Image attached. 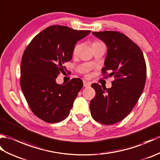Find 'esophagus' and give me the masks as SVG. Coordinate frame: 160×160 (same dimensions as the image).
Masks as SVG:
<instances>
[{"instance_id": "obj_1", "label": "esophagus", "mask_w": 160, "mask_h": 160, "mask_svg": "<svg viewBox=\"0 0 160 160\" xmlns=\"http://www.w3.org/2000/svg\"><path fill=\"white\" fill-rule=\"evenodd\" d=\"M90 85H91V82H87V81H84V82H83V86H84V87H89Z\"/></svg>"}]
</instances>
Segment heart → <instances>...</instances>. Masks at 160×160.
<instances>
[{
    "label": "heart",
    "mask_w": 160,
    "mask_h": 160,
    "mask_svg": "<svg viewBox=\"0 0 160 160\" xmlns=\"http://www.w3.org/2000/svg\"><path fill=\"white\" fill-rule=\"evenodd\" d=\"M101 44H103V43L100 42V41H95V42H93L92 43V47H93L95 46L101 45ZM80 48H81V45H80V43H78V44H76V45L74 46L73 49V54L74 56H76L77 55V54L78 53V52H79Z\"/></svg>",
    "instance_id": "b5f03b06"
}]
</instances>
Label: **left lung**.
Masks as SVG:
<instances>
[{
  "mask_svg": "<svg viewBox=\"0 0 160 160\" xmlns=\"http://www.w3.org/2000/svg\"><path fill=\"white\" fill-rule=\"evenodd\" d=\"M107 47L103 75L109 70L114 81L109 89L98 83L91 84L96 96L90 102L92 118L101 124L117 123L130 113L144 90L147 65L140 47L128 37L118 32H93Z\"/></svg>",
  "mask_w": 160,
  "mask_h": 160,
  "instance_id": "left-lung-1",
  "label": "left lung"
}]
</instances>
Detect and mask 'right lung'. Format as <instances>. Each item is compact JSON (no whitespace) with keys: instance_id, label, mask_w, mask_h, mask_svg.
<instances>
[{"instance_id":"1","label":"right lung","mask_w":160,"mask_h":160,"mask_svg":"<svg viewBox=\"0 0 160 160\" xmlns=\"http://www.w3.org/2000/svg\"><path fill=\"white\" fill-rule=\"evenodd\" d=\"M90 32L50 26L37 34L24 52L20 87L31 110L43 121L57 123L69 115L83 82L73 78L66 84H58L56 79L65 70L64 62L72 58L76 42Z\"/></svg>"}]
</instances>
